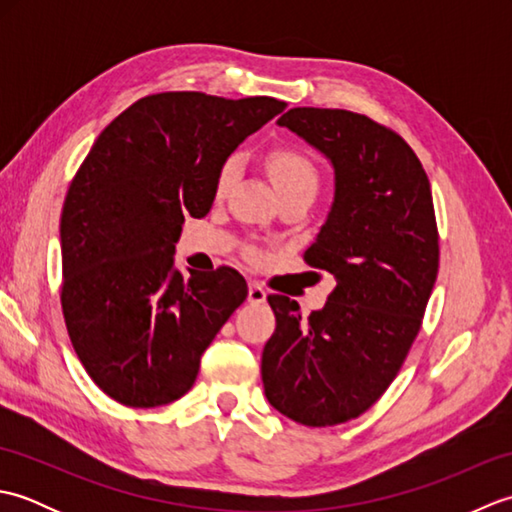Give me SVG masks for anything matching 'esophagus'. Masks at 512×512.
Masks as SVG:
<instances>
[{"label":"esophagus","instance_id":"34e87169","mask_svg":"<svg viewBox=\"0 0 512 512\" xmlns=\"http://www.w3.org/2000/svg\"><path fill=\"white\" fill-rule=\"evenodd\" d=\"M248 301L250 303H264L266 301V290L255 284V281H250L248 284Z\"/></svg>","mask_w":512,"mask_h":512}]
</instances>
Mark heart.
I'll return each instance as SVG.
<instances>
[{
	"instance_id": "b5f03b06",
	"label": "heart",
	"mask_w": 512,
	"mask_h": 512,
	"mask_svg": "<svg viewBox=\"0 0 512 512\" xmlns=\"http://www.w3.org/2000/svg\"><path fill=\"white\" fill-rule=\"evenodd\" d=\"M266 167L279 193L292 191V189L317 191L319 173L314 169L312 162L297 149L281 147V149L270 151L266 158ZM239 169H242L239 156H228L222 162V167L217 171V178H215L217 195H224L228 189H231V184L239 178Z\"/></svg>"
}]
</instances>
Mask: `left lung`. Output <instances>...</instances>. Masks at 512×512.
<instances>
[{
  "instance_id": "left-lung-1",
  "label": "left lung",
  "mask_w": 512,
  "mask_h": 512,
  "mask_svg": "<svg viewBox=\"0 0 512 512\" xmlns=\"http://www.w3.org/2000/svg\"><path fill=\"white\" fill-rule=\"evenodd\" d=\"M330 160L334 200L306 262L336 279L321 310L270 295L262 354L270 405L306 427L358 418L385 394L438 277L431 184L396 132L347 110L295 107L277 121Z\"/></svg>"
}]
</instances>
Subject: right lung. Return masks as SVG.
Instances as JSON below:
<instances>
[{
    "instance_id": "add662e5",
    "label": "right lung",
    "mask_w": 512,
    "mask_h": 512,
    "mask_svg": "<svg viewBox=\"0 0 512 512\" xmlns=\"http://www.w3.org/2000/svg\"><path fill=\"white\" fill-rule=\"evenodd\" d=\"M286 110L270 96L162 92L96 138L61 211V306L76 356L107 396L160 407L193 387L200 358L248 288L233 268H176L184 215L204 217L222 162Z\"/></svg>"
}]
</instances>
